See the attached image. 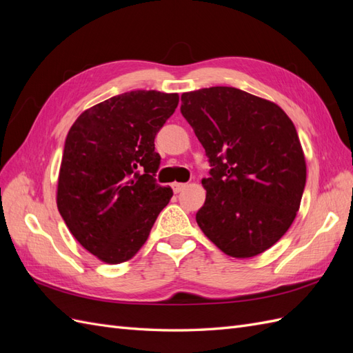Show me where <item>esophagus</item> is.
Segmentation results:
<instances>
[{"label":"esophagus","instance_id":"esophagus-1","mask_svg":"<svg viewBox=\"0 0 353 353\" xmlns=\"http://www.w3.org/2000/svg\"><path fill=\"white\" fill-rule=\"evenodd\" d=\"M185 187H187V184H183V183H174L172 184L174 193H181V191H183Z\"/></svg>","mask_w":353,"mask_h":353}]
</instances>
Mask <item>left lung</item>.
Segmentation results:
<instances>
[{
    "instance_id": "obj_1",
    "label": "left lung",
    "mask_w": 353,
    "mask_h": 353,
    "mask_svg": "<svg viewBox=\"0 0 353 353\" xmlns=\"http://www.w3.org/2000/svg\"><path fill=\"white\" fill-rule=\"evenodd\" d=\"M181 113L209 159L206 201L196 213L205 236L232 258H252L279 241L296 218L306 163L284 110L232 87L181 95Z\"/></svg>"
}]
</instances>
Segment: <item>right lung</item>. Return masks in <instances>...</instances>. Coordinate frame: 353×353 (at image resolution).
I'll use <instances>...</instances> for the list:
<instances>
[{"mask_svg": "<svg viewBox=\"0 0 353 353\" xmlns=\"http://www.w3.org/2000/svg\"><path fill=\"white\" fill-rule=\"evenodd\" d=\"M178 94L138 90L85 110L66 137L57 208L82 248L105 263L141 249L172 188L156 183L154 138Z\"/></svg>", "mask_w": 353, "mask_h": 353, "instance_id": "add662e5", "label": "right lung"}]
</instances>
